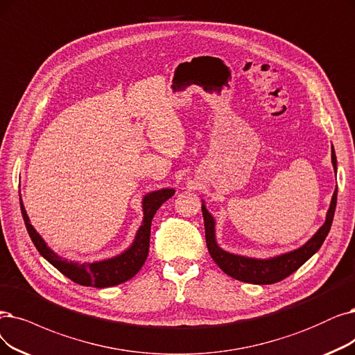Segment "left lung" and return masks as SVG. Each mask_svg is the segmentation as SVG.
I'll use <instances>...</instances> for the list:
<instances>
[{
    "label": "left lung",
    "mask_w": 355,
    "mask_h": 355,
    "mask_svg": "<svg viewBox=\"0 0 355 355\" xmlns=\"http://www.w3.org/2000/svg\"><path fill=\"white\" fill-rule=\"evenodd\" d=\"M332 164L336 173V155H335L334 147H332ZM336 195H338V189H335L332 195V201L328 212H326V220L323 225L307 243H304L299 249L282 253V254H278V257L268 258V259L240 257V254L223 250L217 245V240H216V220L209 214L207 207L202 202L205 240H207V248L211 258L214 259V262L223 269V272L239 281L249 282V284H262V286L274 284V282L287 278L288 275L295 272L307 259L313 257V254L320 249L322 243L324 242V239L328 236L332 225L335 208H336Z\"/></svg>",
    "instance_id": "obj_1"
}]
</instances>
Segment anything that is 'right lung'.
Here are the masks:
<instances>
[{
    "mask_svg": "<svg viewBox=\"0 0 355 355\" xmlns=\"http://www.w3.org/2000/svg\"><path fill=\"white\" fill-rule=\"evenodd\" d=\"M175 195V189L164 188L147 193L143 198V212L144 218L143 224L135 234L132 245L122 252L118 257H113L110 259L98 261V262H86L78 263L73 261H67L58 257L46 243L45 240L40 237V234L33 229L31 224L27 212L20 198V208L21 216L26 224L27 233H29L33 245L36 246L37 252L44 257L51 265H53L61 274L68 277L71 281L77 282L80 286L86 287H96V288H105L122 284V282L131 279L139 269L144 265L148 249H150V230H151V220L155 212L166 202L168 198Z\"/></svg>",
    "mask_w": 355,
    "mask_h": 355,
    "instance_id": "right-lung-1",
    "label": "right lung"
}]
</instances>
